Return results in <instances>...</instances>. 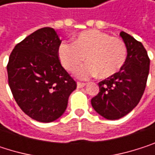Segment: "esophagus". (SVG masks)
Returning a JSON list of instances; mask_svg holds the SVG:
<instances>
[{
	"label": "esophagus",
	"instance_id": "34e87169",
	"mask_svg": "<svg viewBox=\"0 0 155 155\" xmlns=\"http://www.w3.org/2000/svg\"><path fill=\"white\" fill-rule=\"evenodd\" d=\"M86 85V84H84V83H77V88H83V87H84Z\"/></svg>",
	"mask_w": 155,
	"mask_h": 155
}]
</instances>
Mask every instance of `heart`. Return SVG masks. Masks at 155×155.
I'll list each match as a JSON object with an SVG mask.
<instances>
[{
  "instance_id": "obj_1",
  "label": "heart",
  "mask_w": 155,
  "mask_h": 155,
  "mask_svg": "<svg viewBox=\"0 0 155 155\" xmlns=\"http://www.w3.org/2000/svg\"><path fill=\"white\" fill-rule=\"evenodd\" d=\"M58 55L61 63L69 71H74L86 58L88 63L75 73L80 79H89L97 74L100 78H108L124 64L127 49L120 38L98 30H87L77 34L73 43H61Z\"/></svg>"
}]
</instances>
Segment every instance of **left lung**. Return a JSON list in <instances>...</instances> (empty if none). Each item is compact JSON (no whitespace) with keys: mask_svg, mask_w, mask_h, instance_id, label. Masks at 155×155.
Returning a JSON list of instances; mask_svg holds the SVG:
<instances>
[{"mask_svg":"<svg viewBox=\"0 0 155 155\" xmlns=\"http://www.w3.org/2000/svg\"><path fill=\"white\" fill-rule=\"evenodd\" d=\"M127 49V57L121 70L100 82L99 94L91 103L101 116L117 120L128 114L140 102L145 90L150 59L142 42L121 31Z\"/></svg>","mask_w":155,"mask_h":155,"instance_id":"obj_1","label":"left lung"}]
</instances>
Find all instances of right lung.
Returning <instances> with one entry per match:
<instances>
[{"mask_svg":"<svg viewBox=\"0 0 155 155\" xmlns=\"http://www.w3.org/2000/svg\"><path fill=\"white\" fill-rule=\"evenodd\" d=\"M61 42L53 28L39 29L14 47L7 65L9 86L17 104L41 123L61 117L76 89L58 57Z\"/></svg>","mask_w":155,"mask_h":155,"instance_id":"1","label":"right lung"}]
</instances>
